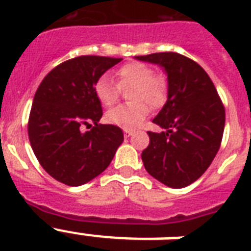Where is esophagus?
<instances>
[{"mask_svg":"<svg viewBox=\"0 0 251 251\" xmlns=\"http://www.w3.org/2000/svg\"><path fill=\"white\" fill-rule=\"evenodd\" d=\"M124 133H125L126 137H130V135H133L134 134V130H130V129H124Z\"/></svg>","mask_w":251,"mask_h":251,"instance_id":"1","label":"esophagus"}]
</instances>
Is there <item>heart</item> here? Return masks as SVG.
Returning <instances> with one entry per match:
<instances>
[{
  "label": "heart",
  "mask_w": 251,
  "mask_h": 251,
  "mask_svg": "<svg viewBox=\"0 0 251 251\" xmlns=\"http://www.w3.org/2000/svg\"><path fill=\"white\" fill-rule=\"evenodd\" d=\"M118 86L121 88L133 86L130 100L133 102L117 105L108 110L105 121L110 125L131 129L141 124L152 108H159L165 102L168 83L165 76L153 74V70L143 62H130L118 69ZM95 96L104 106L113 105L118 99V88L108 75L100 76L94 86Z\"/></svg>",
  "instance_id": "obj_1"
}]
</instances>
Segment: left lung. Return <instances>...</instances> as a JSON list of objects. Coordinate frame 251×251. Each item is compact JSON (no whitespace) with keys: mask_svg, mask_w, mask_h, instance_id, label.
Masks as SVG:
<instances>
[{"mask_svg":"<svg viewBox=\"0 0 251 251\" xmlns=\"http://www.w3.org/2000/svg\"><path fill=\"white\" fill-rule=\"evenodd\" d=\"M160 66L167 74V101L152 120L164 129L149 131L142 152L146 171L173 189L189 186L207 171L222 143L226 110L207 73L178 53L135 56Z\"/></svg>","mask_w":251,"mask_h":251,"instance_id":"left-lung-1","label":"left lung"}]
</instances>
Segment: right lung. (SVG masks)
Masks as SVG:
<instances>
[{
	"mask_svg": "<svg viewBox=\"0 0 251 251\" xmlns=\"http://www.w3.org/2000/svg\"><path fill=\"white\" fill-rule=\"evenodd\" d=\"M121 61L100 56L65 61L48 73L33 96L31 147L45 172L68 186L98 177L124 142L120 127L99 124L102 108L94 92L96 80ZM84 126L91 130L83 132Z\"/></svg>",
	"mask_w": 251,
	"mask_h": 251,
	"instance_id": "right-lung-1",
	"label": "right lung"
}]
</instances>
